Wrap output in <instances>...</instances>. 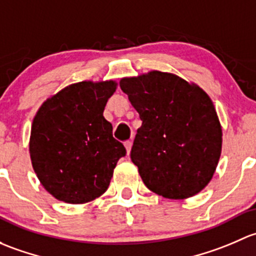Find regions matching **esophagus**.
<instances>
[{"instance_id": "34e87169", "label": "esophagus", "mask_w": 256, "mask_h": 256, "mask_svg": "<svg viewBox=\"0 0 256 256\" xmlns=\"http://www.w3.org/2000/svg\"><path fill=\"white\" fill-rule=\"evenodd\" d=\"M124 146H126V149H127V154H129V152H130V149H132V142L130 140L126 142Z\"/></svg>"}]
</instances>
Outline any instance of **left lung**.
Masks as SVG:
<instances>
[{
	"label": "left lung",
	"instance_id": "obj_1",
	"mask_svg": "<svg viewBox=\"0 0 256 256\" xmlns=\"http://www.w3.org/2000/svg\"><path fill=\"white\" fill-rule=\"evenodd\" d=\"M120 86L139 113L130 159L150 191L170 200L194 196L213 178L222 127L201 88L170 72L123 78Z\"/></svg>",
	"mask_w": 256,
	"mask_h": 256
}]
</instances>
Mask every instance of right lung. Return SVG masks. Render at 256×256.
Listing matches in <instances>:
<instances>
[{"mask_svg": "<svg viewBox=\"0 0 256 256\" xmlns=\"http://www.w3.org/2000/svg\"><path fill=\"white\" fill-rule=\"evenodd\" d=\"M116 81H81L52 94L33 120L32 165L44 188L65 204L94 201L108 188L126 148L104 117Z\"/></svg>", "mask_w": 256, "mask_h": 256, "instance_id": "1", "label": "right lung"}]
</instances>
